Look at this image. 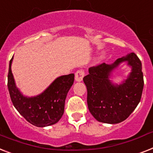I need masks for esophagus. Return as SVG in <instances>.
<instances>
[{
  "mask_svg": "<svg viewBox=\"0 0 153 153\" xmlns=\"http://www.w3.org/2000/svg\"><path fill=\"white\" fill-rule=\"evenodd\" d=\"M85 75V73L82 70L78 71L76 73H75V77H74V79L76 82H82V81L83 77Z\"/></svg>",
  "mask_w": 153,
  "mask_h": 153,
  "instance_id": "obj_1",
  "label": "esophagus"
}]
</instances>
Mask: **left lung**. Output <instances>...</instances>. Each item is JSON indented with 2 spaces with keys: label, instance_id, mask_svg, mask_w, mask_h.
<instances>
[{
  "label": "left lung",
  "instance_id": "1",
  "mask_svg": "<svg viewBox=\"0 0 153 153\" xmlns=\"http://www.w3.org/2000/svg\"><path fill=\"white\" fill-rule=\"evenodd\" d=\"M123 62L131 68L126 79L120 84L111 82L113 72ZM141 62L134 53L115 60L89 68L83 78L87 88L88 108L97 121L115 124L124 121L140 102L143 91Z\"/></svg>",
  "mask_w": 153,
  "mask_h": 153
}]
</instances>
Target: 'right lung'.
Here are the masks:
<instances>
[{
  "instance_id": "right-lung-1",
  "label": "right lung",
  "mask_w": 153,
  "mask_h": 153,
  "mask_svg": "<svg viewBox=\"0 0 153 153\" xmlns=\"http://www.w3.org/2000/svg\"><path fill=\"white\" fill-rule=\"evenodd\" d=\"M12 60L13 56L9 62L8 88L16 110L33 126L45 127L56 123L64 112L66 97L74 83V74L58 77L42 94L27 97L16 86L12 72Z\"/></svg>"
}]
</instances>
